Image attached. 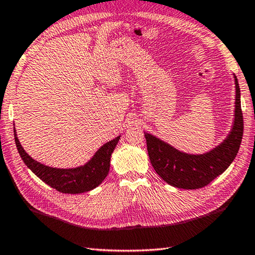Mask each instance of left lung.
Returning <instances> with one entry per match:
<instances>
[{
    "mask_svg": "<svg viewBox=\"0 0 255 255\" xmlns=\"http://www.w3.org/2000/svg\"><path fill=\"white\" fill-rule=\"evenodd\" d=\"M235 80V114L232 130L222 144L205 154H187L145 132L149 161L166 183L179 189H200L221 175L236 157L243 137L240 85Z\"/></svg>",
    "mask_w": 255,
    "mask_h": 255,
    "instance_id": "obj_1",
    "label": "left lung"
}]
</instances>
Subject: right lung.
Returning <instances> with one entry per match:
<instances>
[{"mask_svg": "<svg viewBox=\"0 0 255 255\" xmlns=\"http://www.w3.org/2000/svg\"><path fill=\"white\" fill-rule=\"evenodd\" d=\"M14 129V140L21 158L38 178L44 181L59 192L63 193H83L97 188L109 173L111 154L118 144L120 136L108 141L93 155V157L84 165L74 169H56L34 161L25 153L16 137Z\"/></svg>", "mask_w": 255, "mask_h": 255, "instance_id": "1", "label": "right lung"}]
</instances>
